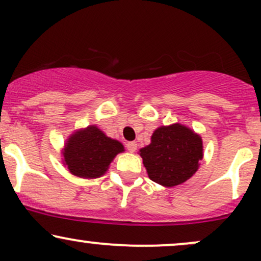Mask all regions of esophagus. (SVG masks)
Instances as JSON below:
<instances>
[{"instance_id":"obj_1","label":"esophagus","mask_w":261,"mask_h":261,"mask_svg":"<svg viewBox=\"0 0 261 261\" xmlns=\"http://www.w3.org/2000/svg\"><path fill=\"white\" fill-rule=\"evenodd\" d=\"M126 148L128 152H135L137 149V143L136 142H127Z\"/></svg>"}]
</instances>
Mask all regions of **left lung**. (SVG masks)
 Here are the masks:
<instances>
[{
  "instance_id": "1",
  "label": "left lung",
  "mask_w": 261,
  "mask_h": 261,
  "mask_svg": "<svg viewBox=\"0 0 261 261\" xmlns=\"http://www.w3.org/2000/svg\"><path fill=\"white\" fill-rule=\"evenodd\" d=\"M148 178L166 188L185 182L196 173L203 157L202 139L185 125L160 126L153 131L151 143L141 148Z\"/></svg>"
}]
</instances>
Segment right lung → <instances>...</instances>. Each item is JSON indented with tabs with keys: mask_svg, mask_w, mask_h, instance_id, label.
<instances>
[{
	"mask_svg": "<svg viewBox=\"0 0 261 261\" xmlns=\"http://www.w3.org/2000/svg\"><path fill=\"white\" fill-rule=\"evenodd\" d=\"M124 145L108 137L97 125L73 131L62 148V163L71 174L85 179L104 175L116 154L124 152Z\"/></svg>",
	"mask_w": 261,
	"mask_h": 261,
	"instance_id": "right-lung-1",
	"label": "right lung"
}]
</instances>
